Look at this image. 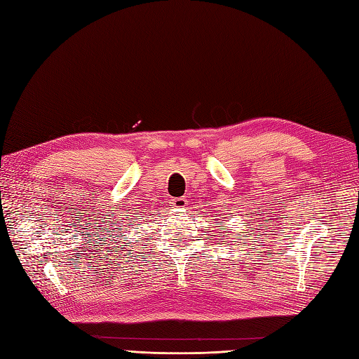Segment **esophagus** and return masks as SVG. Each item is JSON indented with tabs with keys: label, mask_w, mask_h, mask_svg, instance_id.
<instances>
[{
	"label": "esophagus",
	"mask_w": 359,
	"mask_h": 359,
	"mask_svg": "<svg viewBox=\"0 0 359 359\" xmlns=\"http://www.w3.org/2000/svg\"><path fill=\"white\" fill-rule=\"evenodd\" d=\"M172 203H173L175 207H178V209H182V207H186L187 200H186V198H173Z\"/></svg>",
	"instance_id": "obj_1"
}]
</instances>
